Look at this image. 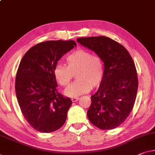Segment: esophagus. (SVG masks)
Segmentation results:
<instances>
[{"mask_svg": "<svg viewBox=\"0 0 155 155\" xmlns=\"http://www.w3.org/2000/svg\"><path fill=\"white\" fill-rule=\"evenodd\" d=\"M78 99H79V98H78V97L72 98V102H77Z\"/></svg>", "mask_w": 155, "mask_h": 155, "instance_id": "1", "label": "esophagus"}]
</instances>
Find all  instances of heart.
Returning a JSON list of instances; mask_svg holds the SVG:
<instances>
[{
	"instance_id": "obj_1",
	"label": "heart",
	"mask_w": 155,
	"mask_h": 155,
	"mask_svg": "<svg viewBox=\"0 0 155 155\" xmlns=\"http://www.w3.org/2000/svg\"><path fill=\"white\" fill-rule=\"evenodd\" d=\"M67 66L56 65L54 70L55 79L60 85L68 86L76 74L77 81L65 90L69 97H78L88 92L91 88L99 87L104 76V66L101 58L90 51L78 50L66 57Z\"/></svg>"
}]
</instances>
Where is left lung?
Instances as JSON below:
<instances>
[{"label":"left lung","mask_w":155,"mask_h":155,"mask_svg":"<svg viewBox=\"0 0 155 155\" xmlns=\"http://www.w3.org/2000/svg\"><path fill=\"white\" fill-rule=\"evenodd\" d=\"M77 42L94 51L104 63V76L91 97L87 114L101 130L119 126L130 114L136 100L138 78L133 60L121 44L104 36L78 38Z\"/></svg>","instance_id":"8db88e82"}]
</instances>
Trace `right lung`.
<instances>
[{
  "instance_id": "add662e5",
  "label": "right lung",
  "mask_w": 155,
  "mask_h": 155,
  "mask_svg": "<svg viewBox=\"0 0 155 155\" xmlns=\"http://www.w3.org/2000/svg\"><path fill=\"white\" fill-rule=\"evenodd\" d=\"M75 46L74 41L40 43L27 51L19 64L16 98L25 119L36 130L49 133L65 124L72 101L58 92L54 70L61 58Z\"/></svg>"
}]
</instances>
